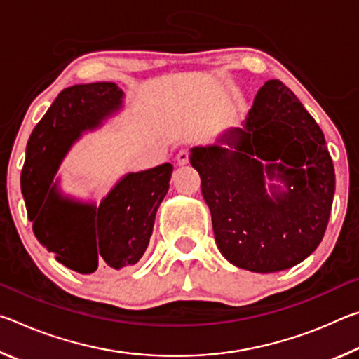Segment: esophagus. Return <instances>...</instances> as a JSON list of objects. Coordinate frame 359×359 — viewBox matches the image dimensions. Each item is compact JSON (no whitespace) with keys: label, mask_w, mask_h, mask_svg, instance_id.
Listing matches in <instances>:
<instances>
[{"label":"esophagus","mask_w":359,"mask_h":359,"mask_svg":"<svg viewBox=\"0 0 359 359\" xmlns=\"http://www.w3.org/2000/svg\"><path fill=\"white\" fill-rule=\"evenodd\" d=\"M188 160H190V151H188V150H180L177 156H175V161H177L179 166L187 165Z\"/></svg>","instance_id":"esophagus-1"}]
</instances>
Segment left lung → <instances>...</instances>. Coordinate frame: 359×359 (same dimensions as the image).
<instances>
[{
  "instance_id": "obj_1",
  "label": "left lung",
  "mask_w": 359,
  "mask_h": 359,
  "mask_svg": "<svg viewBox=\"0 0 359 359\" xmlns=\"http://www.w3.org/2000/svg\"><path fill=\"white\" fill-rule=\"evenodd\" d=\"M190 163L231 264L269 274L320 245L336 190L332 160L317 121L280 81L258 90L242 128L193 147Z\"/></svg>"
}]
</instances>
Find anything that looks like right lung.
I'll return each mask as SVG.
<instances>
[{
  "label": "right lung",
  "instance_id": "add662e5",
  "mask_svg": "<svg viewBox=\"0 0 359 359\" xmlns=\"http://www.w3.org/2000/svg\"><path fill=\"white\" fill-rule=\"evenodd\" d=\"M123 98L114 82L65 88L27 144L20 187L33 233L58 263L79 274L136 264L147 250L156 210L169 190L171 163L125 174L100 204L60 188L55 175L72 144L117 115Z\"/></svg>",
  "mask_w": 359,
  "mask_h": 359
}]
</instances>
